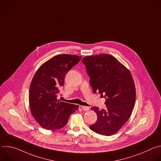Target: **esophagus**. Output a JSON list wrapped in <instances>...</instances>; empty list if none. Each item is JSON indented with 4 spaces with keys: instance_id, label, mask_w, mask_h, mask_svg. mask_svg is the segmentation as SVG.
Listing matches in <instances>:
<instances>
[{
    "instance_id": "esophagus-1",
    "label": "esophagus",
    "mask_w": 161,
    "mask_h": 161,
    "mask_svg": "<svg viewBox=\"0 0 161 161\" xmlns=\"http://www.w3.org/2000/svg\"><path fill=\"white\" fill-rule=\"evenodd\" d=\"M81 109H82L83 111H86L89 110V107H88V106H81Z\"/></svg>"
}]
</instances>
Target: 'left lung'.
Returning <instances> with one entry per match:
<instances>
[{"mask_svg": "<svg viewBox=\"0 0 161 161\" xmlns=\"http://www.w3.org/2000/svg\"><path fill=\"white\" fill-rule=\"evenodd\" d=\"M90 85L95 94L106 99L104 109L92 107L97 114L96 122L89 126L94 132L111 136L130 118L136 100V88L130 71L117 58L108 54L84 57Z\"/></svg>", "mask_w": 161, "mask_h": 161, "instance_id": "obj_1", "label": "left lung"}]
</instances>
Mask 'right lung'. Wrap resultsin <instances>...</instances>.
<instances>
[{
    "label": "right lung",
    "instance_id": "add662e5",
    "mask_svg": "<svg viewBox=\"0 0 161 161\" xmlns=\"http://www.w3.org/2000/svg\"><path fill=\"white\" fill-rule=\"evenodd\" d=\"M81 57L58 55L44 63L37 71L29 88V105L36 121L44 129L64 127L78 106L57 99L66 74Z\"/></svg>",
    "mask_w": 161,
    "mask_h": 161
}]
</instances>
